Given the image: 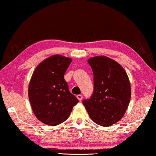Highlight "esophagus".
Segmentation results:
<instances>
[{
    "label": "esophagus",
    "mask_w": 156,
    "mask_h": 156,
    "mask_svg": "<svg viewBox=\"0 0 156 156\" xmlns=\"http://www.w3.org/2000/svg\"><path fill=\"white\" fill-rule=\"evenodd\" d=\"M77 98L79 101H81L83 99V96L81 94H78V95H77Z\"/></svg>",
    "instance_id": "34e87169"
}]
</instances>
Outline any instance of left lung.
<instances>
[{"label":"left lung","mask_w":156,"mask_h":156,"mask_svg":"<svg viewBox=\"0 0 156 156\" xmlns=\"http://www.w3.org/2000/svg\"><path fill=\"white\" fill-rule=\"evenodd\" d=\"M87 62L94 73V92L83 105L94 122L110 126L126 112L131 97L129 78L123 66L108 57L95 56Z\"/></svg>","instance_id":"left-lung-1"}]
</instances>
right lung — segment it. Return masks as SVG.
Segmentation results:
<instances>
[{"instance_id":"add662e5","label":"right lung","mask_w":156,"mask_h":156,"mask_svg":"<svg viewBox=\"0 0 156 156\" xmlns=\"http://www.w3.org/2000/svg\"><path fill=\"white\" fill-rule=\"evenodd\" d=\"M72 59L53 55L37 65L30 80L28 98L35 117L57 126L67 119L78 99L69 91L64 78Z\"/></svg>"}]
</instances>
